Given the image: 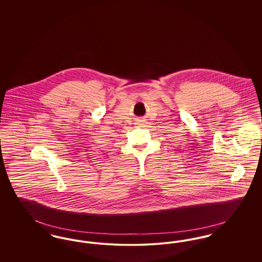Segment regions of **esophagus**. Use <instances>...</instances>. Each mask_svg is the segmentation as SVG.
<instances>
[{"instance_id": "esophagus-1", "label": "esophagus", "mask_w": 262, "mask_h": 262, "mask_svg": "<svg viewBox=\"0 0 262 262\" xmlns=\"http://www.w3.org/2000/svg\"><path fill=\"white\" fill-rule=\"evenodd\" d=\"M143 123H144L143 121H137V125H143Z\"/></svg>"}]
</instances>
